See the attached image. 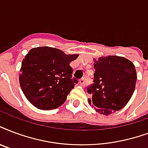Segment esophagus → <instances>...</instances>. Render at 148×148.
Listing matches in <instances>:
<instances>
[{
	"label": "esophagus",
	"mask_w": 148,
	"mask_h": 148,
	"mask_svg": "<svg viewBox=\"0 0 148 148\" xmlns=\"http://www.w3.org/2000/svg\"><path fill=\"white\" fill-rule=\"evenodd\" d=\"M79 83H80V84L82 85V86H84V84H85V83H86V79L85 78H82L79 80Z\"/></svg>",
	"instance_id": "34e87169"
}]
</instances>
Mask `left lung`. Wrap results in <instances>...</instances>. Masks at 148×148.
Segmentation results:
<instances>
[{
  "label": "left lung",
  "instance_id": "1",
  "mask_svg": "<svg viewBox=\"0 0 148 148\" xmlns=\"http://www.w3.org/2000/svg\"><path fill=\"white\" fill-rule=\"evenodd\" d=\"M93 83L87 87L89 102L101 114L109 115L123 108L134 94L137 72L134 64L118 56L94 59Z\"/></svg>",
  "mask_w": 148,
  "mask_h": 148
}]
</instances>
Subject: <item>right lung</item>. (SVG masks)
Returning <instances> with one entry per match:
<instances>
[{
	"label": "right lung",
	"mask_w": 148,
	"mask_h": 148,
	"mask_svg": "<svg viewBox=\"0 0 148 148\" xmlns=\"http://www.w3.org/2000/svg\"><path fill=\"white\" fill-rule=\"evenodd\" d=\"M77 56L49 47L29 50L22 60L19 82L24 95L34 106L49 110L64 104L77 83L72 77L73 69L70 66Z\"/></svg>",
	"instance_id": "add662e5"
}]
</instances>
